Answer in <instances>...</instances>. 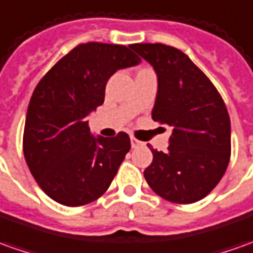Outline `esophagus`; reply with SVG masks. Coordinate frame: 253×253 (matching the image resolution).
<instances>
[{
    "mask_svg": "<svg viewBox=\"0 0 253 253\" xmlns=\"http://www.w3.org/2000/svg\"><path fill=\"white\" fill-rule=\"evenodd\" d=\"M141 145H142V142H141L140 140H137V138L131 137V148H138V147H141Z\"/></svg>",
    "mask_w": 253,
    "mask_h": 253,
    "instance_id": "1",
    "label": "esophagus"
}]
</instances>
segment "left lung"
<instances>
[{"mask_svg": "<svg viewBox=\"0 0 253 253\" xmlns=\"http://www.w3.org/2000/svg\"><path fill=\"white\" fill-rule=\"evenodd\" d=\"M158 76L152 119L173 127L166 152L151 145L152 163L144 177L152 191L174 204L205 198L230 162L231 128L223 98L180 49L165 44H133Z\"/></svg>", "mask_w": 253, "mask_h": 253, "instance_id": "left-lung-1", "label": "left lung"}]
</instances>
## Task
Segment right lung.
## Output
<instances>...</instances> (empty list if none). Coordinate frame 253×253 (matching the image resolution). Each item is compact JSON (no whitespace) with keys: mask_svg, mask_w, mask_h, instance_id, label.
<instances>
[{"mask_svg":"<svg viewBox=\"0 0 253 253\" xmlns=\"http://www.w3.org/2000/svg\"><path fill=\"white\" fill-rule=\"evenodd\" d=\"M126 45L85 42L55 63L33 91L23 154L37 184L65 206L98 199L130 151V138L94 137L87 116L104 104L105 87L119 69L141 59Z\"/></svg>","mask_w":253,"mask_h":253,"instance_id":"add662e5","label":"right lung"}]
</instances>
